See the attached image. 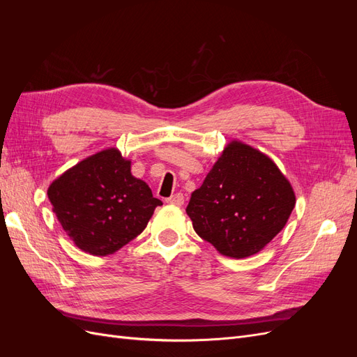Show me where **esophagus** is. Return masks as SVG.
<instances>
[{
	"label": "esophagus",
	"instance_id": "obj_1",
	"mask_svg": "<svg viewBox=\"0 0 357 357\" xmlns=\"http://www.w3.org/2000/svg\"><path fill=\"white\" fill-rule=\"evenodd\" d=\"M167 202L171 205H176V207H181L183 204H185V197H183V193H174V195L167 198Z\"/></svg>",
	"mask_w": 357,
	"mask_h": 357
}]
</instances>
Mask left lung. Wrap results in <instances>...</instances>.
Listing matches in <instances>:
<instances>
[{
	"label": "left lung",
	"mask_w": 357,
	"mask_h": 357,
	"mask_svg": "<svg viewBox=\"0 0 357 357\" xmlns=\"http://www.w3.org/2000/svg\"><path fill=\"white\" fill-rule=\"evenodd\" d=\"M296 197L275 162L238 139L226 144L186 213L195 232L220 255H256L282 231Z\"/></svg>",
	"instance_id": "obj_1"
}]
</instances>
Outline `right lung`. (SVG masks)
<instances>
[{
  "label": "right lung",
  "mask_w": 357,
  "mask_h": 357,
  "mask_svg": "<svg viewBox=\"0 0 357 357\" xmlns=\"http://www.w3.org/2000/svg\"><path fill=\"white\" fill-rule=\"evenodd\" d=\"M47 197L62 229L93 256L113 255L134 240L162 205L114 147L67 169L52 181Z\"/></svg>",
  "instance_id": "obj_1"
}]
</instances>
